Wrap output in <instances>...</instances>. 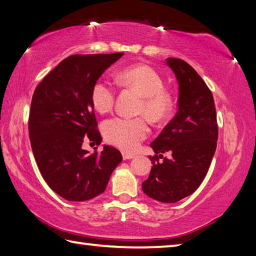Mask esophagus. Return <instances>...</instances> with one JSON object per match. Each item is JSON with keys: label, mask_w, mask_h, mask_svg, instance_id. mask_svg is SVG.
Masks as SVG:
<instances>
[{"label": "esophagus", "mask_w": 256, "mask_h": 256, "mask_svg": "<svg viewBox=\"0 0 256 256\" xmlns=\"http://www.w3.org/2000/svg\"><path fill=\"white\" fill-rule=\"evenodd\" d=\"M122 156H123V159L124 160H128V159H133L134 156V154H132V153H128V152H122Z\"/></svg>", "instance_id": "1"}]
</instances>
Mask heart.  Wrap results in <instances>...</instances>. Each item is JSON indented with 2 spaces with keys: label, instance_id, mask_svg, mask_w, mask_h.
Masks as SVG:
<instances>
[{
  "label": "heart",
  "instance_id": "1",
  "mask_svg": "<svg viewBox=\"0 0 256 256\" xmlns=\"http://www.w3.org/2000/svg\"><path fill=\"white\" fill-rule=\"evenodd\" d=\"M120 82L124 87L136 90L141 97L136 113L146 115L151 122L164 120L172 110V100L164 90V80L160 74L146 64H136L123 69ZM92 106L100 113H108L113 108L116 88L106 80H97L92 88ZM105 140L126 152H133L140 146L148 134V128L143 118H113L103 125Z\"/></svg>",
  "mask_w": 256,
  "mask_h": 256
}]
</instances>
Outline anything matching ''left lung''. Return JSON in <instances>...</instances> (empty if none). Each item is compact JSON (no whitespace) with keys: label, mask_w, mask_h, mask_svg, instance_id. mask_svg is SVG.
<instances>
[{"label":"left lung","mask_w":256,"mask_h":256,"mask_svg":"<svg viewBox=\"0 0 256 256\" xmlns=\"http://www.w3.org/2000/svg\"><path fill=\"white\" fill-rule=\"evenodd\" d=\"M179 84L178 112L150 146L153 166L142 189L161 202H176L197 190L216 150L218 126L210 90L184 60L166 59ZM170 152L166 158L160 153ZM160 158H164L162 162Z\"/></svg>","instance_id":"1"}]
</instances>
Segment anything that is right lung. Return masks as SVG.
Returning a JSON list of instances; mask_svg holds the SVG:
<instances>
[{
    "label": "right lung",
    "instance_id": "add662e5",
    "mask_svg": "<svg viewBox=\"0 0 256 256\" xmlns=\"http://www.w3.org/2000/svg\"><path fill=\"white\" fill-rule=\"evenodd\" d=\"M123 52L72 54L36 87L29 113L32 152L41 176L59 196L84 202L104 192L120 152L104 146L90 153L85 140L100 146V133L92 103V85Z\"/></svg>",
    "mask_w": 256,
    "mask_h": 256
}]
</instances>
